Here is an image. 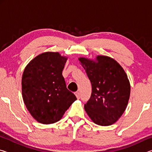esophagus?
<instances>
[{
  "label": "esophagus",
  "mask_w": 152,
  "mask_h": 152,
  "mask_svg": "<svg viewBox=\"0 0 152 152\" xmlns=\"http://www.w3.org/2000/svg\"><path fill=\"white\" fill-rule=\"evenodd\" d=\"M75 94L77 97V99H80V92H78V91L76 92Z\"/></svg>",
  "instance_id": "34e87169"
}]
</instances>
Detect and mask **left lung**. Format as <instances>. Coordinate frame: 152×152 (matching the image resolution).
<instances>
[{
    "label": "left lung",
    "instance_id": "1",
    "mask_svg": "<svg viewBox=\"0 0 152 152\" xmlns=\"http://www.w3.org/2000/svg\"><path fill=\"white\" fill-rule=\"evenodd\" d=\"M92 85L91 96L84 109L94 123L113 124L125 110L130 96V84L124 70L113 59L97 56V62L79 58Z\"/></svg>",
    "mask_w": 152,
    "mask_h": 152
}]
</instances>
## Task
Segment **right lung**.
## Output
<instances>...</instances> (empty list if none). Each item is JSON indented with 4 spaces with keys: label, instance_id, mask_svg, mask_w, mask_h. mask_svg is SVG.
<instances>
[{
    "label": "right lung",
    "instance_id": "add662e5",
    "mask_svg": "<svg viewBox=\"0 0 152 152\" xmlns=\"http://www.w3.org/2000/svg\"><path fill=\"white\" fill-rule=\"evenodd\" d=\"M67 58L42 53L30 61L22 77V95L32 117L43 124L58 121L77 99L67 88L62 71Z\"/></svg>",
    "mask_w": 152,
    "mask_h": 152
}]
</instances>
